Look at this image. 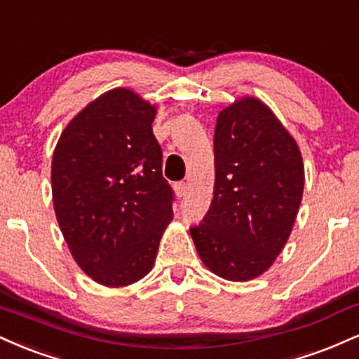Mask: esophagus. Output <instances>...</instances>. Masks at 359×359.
I'll use <instances>...</instances> for the list:
<instances>
[{
  "label": "esophagus",
  "instance_id": "34e87169",
  "mask_svg": "<svg viewBox=\"0 0 359 359\" xmlns=\"http://www.w3.org/2000/svg\"><path fill=\"white\" fill-rule=\"evenodd\" d=\"M174 189H175L177 197H184L185 194H187V184H185V182H177L174 185Z\"/></svg>",
  "mask_w": 359,
  "mask_h": 359
}]
</instances>
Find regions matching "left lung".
<instances>
[{
    "instance_id": "1",
    "label": "left lung",
    "mask_w": 359,
    "mask_h": 359,
    "mask_svg": "<svg viewBox=\"0 0 359 359\" xmlns=\"http://www.w3.org/2000/svg\"><path fill=\"white\" fill-rule=\"evenodd\" d=\"M214 198L191 234L202 262L229 280L261 276L286 245L304 189L299 147L262 102L224 109L214 132Z\"/></svg>"
}]
</instances>
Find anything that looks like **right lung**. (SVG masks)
<instances>
[{"instance_id": "add662e5", "label": "right lung", "mask_w": 359, "mask_h": 359, "mask_svg": "<svg viewBox=\"0 0 359 359\" xmlns=\"http://www.w3.org/2000/svg\"><path fill=\"white\" fill-rule=\"evenodd\" d=\"M155 111L132 90H110L88 103L56 144V221L76 264L103 286H128L149 274L174 215L152 132Z\"/></svg>"}]
</instances>
